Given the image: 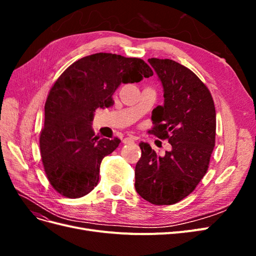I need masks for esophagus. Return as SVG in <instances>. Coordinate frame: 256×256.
Returning a JSON list of instances; mask_svg holds the SVG:
<instances>
[{"label":"esophagus","instance_id":"obj_1","mask_svg":"<svg viewBox=\"0 0 256 256\" xmlns=\"http://www.w3.org/2000/svg\"><path fill=\"white\" fill-rule=\"evenodd\" d=\"M134 136H127V138H125L122 140V143H125V144H128V143H132V142H134Z\"/></svg>","mask_w":256,"mask_h":256}]
</instances>
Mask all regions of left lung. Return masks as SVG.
Listing matches in <instances>:
<instances>
[{"label":"left lung","instance_id":"8db88e82","mask_svg":"<svg viewBox=\"0 0 256 256\" xmlns=\"http://www.w3.org/2000/svg\"><path fill=\"white\" fill-rule=\"evenodd\" d=\"M164 88V102L154 109L152 134L172 150L158 156L148 143L136 166V192L154 205H172L196 189L207 172L216 140V110L206 85L172 60L148 58Z\"/></svg>","mask_w":256,"mask_h":256}]
</instances>
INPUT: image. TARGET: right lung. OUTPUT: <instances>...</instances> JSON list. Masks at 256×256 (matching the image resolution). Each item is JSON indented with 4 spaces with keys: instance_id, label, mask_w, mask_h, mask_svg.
<instances>
[{
    "instance_id": "1",
    "label": "right lung",
    "mask_w": 256,
    "mask_h": 256,
    "mask_svg": "<svg viewBox=\"0 0 256 256\" xmlns=\"http://www.w3.org/2000/svg\"><path fill=\"white\" fill-rule=\"evenodd\" d=\"M152 74L141 58L95 53L60 76L44 104L40 146L46 175L62 196L78 198L94 189L102 159L120 143L95 134V110L114 104L112 96L122 83L140 82Z\"/></svg>"
}]
</instances>
